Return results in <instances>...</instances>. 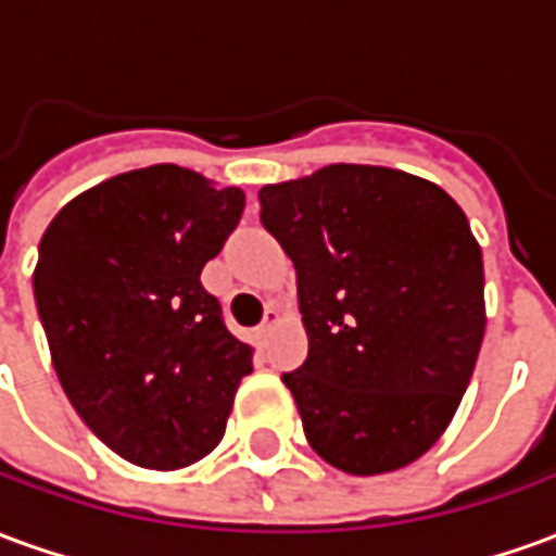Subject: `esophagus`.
Here are the masks:
<instances>
[{"label": "esophagus", "mask_w": 556, "mask_h": 556, "mask_svg": "<svg viewBox=\"0 0 556 556\" xmlns=\"http://www.w3.org/2000/svg\"><path fill=\"white\" fill-rule=\"evenodd\" d=\"M277 321H279V309H277V306H267V309H265V321L258 325V337L265 339L267 333H270V327L277 325Z\"/></svg>", "instance_id": "34e87169"}]
</instances>
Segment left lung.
<instances>
[{"instance_id": "left-lung-1", "label": "left lung", "mask_w": 556, "mask_h": 556, "mask_svg": "<svg viewBox=\"0 0 556 556\" xmlns=\"http://www.w3.org/2000/svg\"><path fill=\"white\" fill-rule=\"evenodd\" d=\"M298 270L309 354L282 384L306 441L354 477L417 462L450 426L485 333L482 250L438 184L333 163L258 190Z\"/></svg>"}]
</instances>
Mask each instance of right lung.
<instances>
[{"instance_id":"obj_1","label":"right lung","mask_w":556,"mask_h":556,"mask_svg":"<svg viewBox=\"0 0 556 556\" xmlns=\"http://www.w3.org/2000/svg\"><path fill=\"white\" fill-rule=\"evenodd\" d=\"M241 214L243 190L160 163L79 193L43 231L31 282L55 375L130 465L178 470L211 453L253 372L199 279Z\"/></svg>"}]
</instances>
